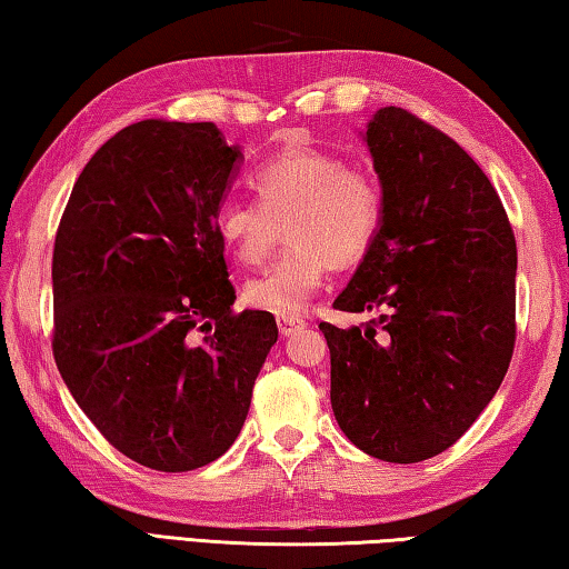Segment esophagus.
<instances>
[{
	"label": "esophagus",
	"instance_id": "1",
	"mask_svg": "<svg viewBox=\"0 0 569 569\" xmlns=\"http://www.w3.org/2000/svg\"><path fill=\"white\" fill-rule=\"evenodd\" d=\"M277 327H279V332H282V337H292L295 332L305 330L307 322L302 320V317H295V315H279Z\"/></svg>",
	"mask_w": 569,
	"mask_h": 569
}]
</instances>
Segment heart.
Here are the masks:
<instances>
[{
    "mask_svg": "<svg viewBox=\"0 0 569 569\" xmlns=\"http://www.w3.org/2000/svg\"><path fill=\"white\" fill-rule=\"evenodd\" d=\"M257 202L224 199L214 234L237 262L254 267L269 254L287 219L290 249L244 284V300L277 315L302 312L327 269L367 254L382 217L380 194L357 169L320 149L297 147L269 159L249 179Z\"/></svg>",
    "mask_w": 569,
    "mask_h": 569,
    "instance_id": "b5f03b06",
    "label": "heart"
}]
</instances>
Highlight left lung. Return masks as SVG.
I'll return each instance as SVG.
<instances>
[{
  "mask_svg": "<svg viewBox=\"0 0 569 569\" xmlns=\"http://www.w3.org/2000/svg\"><path fill=\"white\" fill-rule=\"evenodd\" d=\"M382 187V217L322 322L335 420L355 447L410 465L445 452L500 390L515 347L517 244L505 207L465 149L400 107L360 132Z\"/></svg>",
  "mask_w": 569,
  "mask_h": 569,
  "instance_id": "left-lung-1",
  "label": "left lung"
}]
</instances>
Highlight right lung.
I'll use <instances>...</instances> for the list:
<instances>
[{"label": "right lung", "mask_w": 569, "mask_h": 569, "mask_svg": "<svg viewBox=\"0 0 569 569\" xmlns=\"http://www.w3.org/2000/svg\"><path fill=\"white\" fill-rule=\"evenodd\" d=\"M212 122L144 119L97 149L54 239V360L119 452L159 472L222 457L277 342L234 315L214 214L242 164Z\"/></svg>", "instance_id": "1"}]
</instances>
